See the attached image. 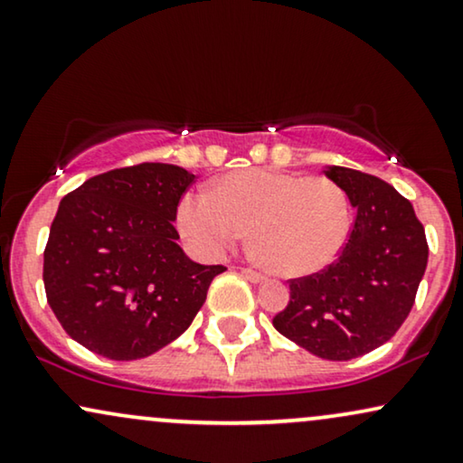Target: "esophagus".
Returning a JSON list of instances; mask_svg holds the SVG:
<instances>
[{
  "mask_svg": "<svg viewBox=\"0 0 463 463\" xmlns=\"http://www.w3.org/2000/svg\"><path fill=\"white\" fill-rule=\"evenodd\" d=\"M242 277L247 279V281H250V283H261L264 281V275H261V272H258V270H253V268H242Z\"/></svg>",
  "mask_w": 463,
  "mask_h": 463,
  "instance_id": "1",
  "label": "esophagus"
}]
</instances>
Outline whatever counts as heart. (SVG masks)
<instances>
[{"instance_id":"b5f03b06","label":"heart","mask_w":463,"mask_h":463,"mask_svg":"<svg viewBox=\"0 0 463 463\" xmlns=\"http://www.w3.org/2000/svg\"><path fill=\"white\" fill-rule=\"evenodd\" d=\"M175 222L188 247L203 258H219L253 227L266 264L302 277L339 258L352 230V208L344 188L322 175L242 169L213 191L184 193Z\"/></svg>"}]
</instances>
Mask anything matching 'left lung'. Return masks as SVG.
<instances>
[{
  "label": "left lung",
  "mask_w": 463,
  "mask_h": 463,
  "mask_svg": "<svg viewBox=\"0 0 463 463\" xmlns=\"http://www.w3.org/2000/svg\"><path fill=\"white\" fill-rule=\"evenodd\" d=\"M324 174L344 188L356 219L333 264L289 279V302L272 326L319 358L350 361L406 322L430 247L412 203L384 180L335 165Z\"/></svg>",
  "instance_id": "1"
}]
</instances>
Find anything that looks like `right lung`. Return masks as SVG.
I'll return each mask as SVG.
<instances>
[{"instance_id": "add662e5", "label": "right lung", "mask_w": 463, "mask_h": 463, "mask_svg": "<svg viewBox=\"0 0 463 463\" xmlns=\"http://www.w3.org/2000/svg\"><path fill=\"white\" fill-rule=\"evenodd\" d=\"M195 175L141 163L85 180L60 202L44 247V292L61 328L111 361L171 344L225 266L191 261L174 221Z\"/></svg>"}]
</instances>
